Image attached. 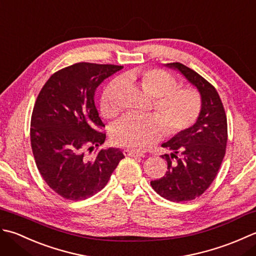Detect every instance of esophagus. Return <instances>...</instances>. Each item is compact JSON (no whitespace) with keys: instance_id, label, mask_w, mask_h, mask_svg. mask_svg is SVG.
<instances>
[{"instance_id":"1","label":"esophagus","mask_w":256,"mask_h":256,"mask_svg":"<svg viewBox=\"0 0 256 256\" xmlns=\"http://www.w3.org/2000/svg\"><path fill=\"white\" fill-rule=\"evenodd\" d=\"M124 154L126 156V157H144V154L142 152H138V151L130 150V149H124Z\"/></svg>"}]
</instances>
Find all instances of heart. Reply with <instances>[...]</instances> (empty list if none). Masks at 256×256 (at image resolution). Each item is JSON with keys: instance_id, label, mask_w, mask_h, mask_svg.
Listing matches in <instances>:
<instances>
[{"instance_id": "obj_1", "label": "heart", "mask_w": 256, "mask_h": 256, "mask_svg": "<svg viewBox=\"0 0 256 256\" xmlns=\"http://www.w3.org/2000/svg\"><path fill=\"white\" fill-rule=\"evenodd\" d=\"M126 82H134L156 98L154 106L158 114L147 116H126L112 129V142L122 147L144 150L159 140L166 132L176 134L194 124L201 112V97L194 88L178 87L174 76L162 70H132L122 77ZM122 80H114L102 92L100 110L112 118L119 112L118 92Z\"/></svg>"}]
</instances>
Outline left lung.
Here are the masks:
<instances>
[{
    "label": "left lung",
    "instance_id": "8db88e82",
    "mask_svg": "<svg viewBox=\"0 0 256 256\" xmlns=\"http://www.w3.org/2000/svg\"><path fill=\"white\" fill-rule=\"evenodd\" d=\"M166 66L179 70L196 88L201 112L194 126L161 144L170 151V154L161 156L166 160L168 170L150 184L164 199L184 202L200 196L216 179L226 154V114L216 88L196 72L181 62Z\"/></svg>",
    "mask_w": 256,
    "mask_h": 256
}]
</instances>
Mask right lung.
Here are the masks:
<instances>
[{"instance_id": "add662e5", "label": "right lung", "mask_w": 256, "mask_h": 256, "mask_svg": "<svg viewBox=\"0 0 256 256\" xmlns=\"http://www.w3.org/2000/svg\"><path fill=\"white\" fill-rule=\"evenodd\" d=\"M122 66L77 62L54 72L42 88L30 119V146L46 184L67 200L80 201L100 191L119 161L118 148L85 151L105 142V127L95 106L96 88Z\"/></svg>"}]
</instances>
